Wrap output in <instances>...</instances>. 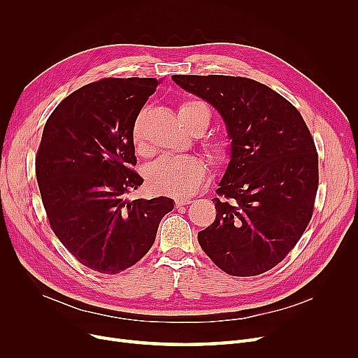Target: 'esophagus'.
<instances>
[{"mask_svg":"<svg viewBox=\"0 0 358 358\" xmlns=\"http://www.w3.org/2000/svg\"><path fill=\"white\" fill-rule=\"evenodd\" d=\"M192 203V200L190 199H176V208H182V206H187V204H190Z\"/></svg>","mask_w":358,"mask_h":358,"instance_id":"obj_1","label":"esophagus"}]
</instances>
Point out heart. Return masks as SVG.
<instances>
[{
    "label": "heart",
    "mask_w": 358,
    "mask_h": 358,
    "mask_svg": "<svg viewBox=\"0 0 358 358\" xmlns=\"http://www.w3.org/2000/svg\"><path fill=\"white\" fill-rule=\"evenodd\" d=\"M181 122L193 134L200 135L210 123V111L204 103L196 100L182 101L178 107ZM131 141L138 152L143 150L141 117L131 126ZM204 149L216 164H224L231 157V143L223 136H210L204 141ZM206 177V164L194 155H162L148 168V182L152 189L174 197L190 196Z\"/></svg>",
    "instance_id": "b5f03b06"
}]
</instances>
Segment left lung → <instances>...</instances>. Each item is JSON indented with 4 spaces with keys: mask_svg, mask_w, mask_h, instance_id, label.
<instances>
[{
    "mask_svg": "<svg viewBox=\"0 0 358 358\" xmlns=\"http://www.w3.org/2000/svg\"><path fill=\"white\" fill-rule=\"evenodd\" d=\"M209 101L232 139V157L213 199L216 219L199 232L201 250L236 277L271 270L312 219L317 152L299 110L270 87L229 75H173Z\"/></svg>",
    "mask_w": 358,
    "mask_h": 358,
    "instance_id": "obj_1",
    "label": "left lung"
}]
</instances>
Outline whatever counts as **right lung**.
I'll use <instances>...</instances> for the list:
<instances>
[{"label":"right lung","mask_w":358,"mask_h":358,"mask_svg":"<svg viewBox=\"0 0 358 358\" xmlns=\"http://www.w3.org/2000/svg\"><path fill=\"white\" fill-rule=\"evenodd\" d=\"M157 78H103L73 91L49 116L36 178L50 228L83 266L119 274L150 250L168 197L127 200L142 185L134 126Z\"/></svg>","instance_id":"1"}]
</instances>
